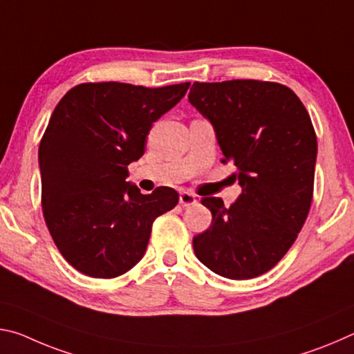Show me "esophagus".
I'll return each mask as SVG.
<instances>
[{
  "instance_id": "34e87169",
  "label": "esophagus",
  "mask_w": 354,
  "mask_h": 354,
  "mask_svg": "<svg viewBox=\"0 0 354 354\" xmlns=\"http://www.w3.org/2000/svg\"><path fill=\"white\" fill-rule=\"evenodd\" d=\"M196 196L194 194H190V192H181V195H179V205L181 206H192L196 203Z\"/></svg>"
}]
</instances>
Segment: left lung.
I'll list each match as a JSON object with an SVG mask.
<instances>
[{
    "label": "left lung",
    "instance_id": "obj_1",
    "mask_svg": "<svg viewBox=\"0 0 354 354\" xmlns=\"http://www.w3.org/2000/svg\"><path fill=\"white\" fill-rule=\"evenodd\" d=\"M189 101L212 123L234 162L242 194L230 207L217 196L209 230L194 237L200 262L220 277L250 279L273 268L295 242L314 194L317 136L301 101L278 82H194Z\"/></svg>",
    "mask_w": 354,
    "mask_h": 354
}]
</instances>
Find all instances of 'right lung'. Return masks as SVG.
Segmentation results:
<instances>
[{"label":"right lung","instance_id":"add662e5","mask_svg":"<svg viewBox=\"0 0 354 354\" xmlns=\"http://www.w3.org/2000/svg\"><path fill=\"white\" fill-rule=\"evenodd\" d=\"M189 86L84 82L59 101L39 147L41 207L57 250L77 272L109 279L131 270L145 254L153 221L178 205L176 190L143 195L127 178L153 123Z\"/></svg>","mask_w":354,"mask_h":354}]
</instances>
